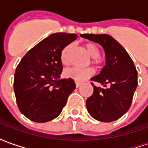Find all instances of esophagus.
Masks as SVG:
<instances>
[{"mask_svg":"<svg viewBox=\"0 0 148 148\" xmlns=\"http://www.w3.org/2000/svg\"><path fill=\"white\" fill-rule=\"evenodd\" d=\"M75 84H76V87H77V88H78V87L80 86L81 85H82V83H81V82H75Z\"/></svg>","mask_w":148,"mask_h":148,"instance_id":"1","label":"esophagus"}]
</instances>
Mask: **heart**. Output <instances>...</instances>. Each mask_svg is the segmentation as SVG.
Instances as JSON below:
<instances>
[{
    "label": "heart",
    "instance_id": "obj_1",
    "mask_svg": "<svg viewBox=\"0 0 148 148\" xmlns=\"http://www.w3.org/2000/svg\"><path fill=\"white\" fill-rule=\"evenodd\" d=\"M73 44H68L62 50L60 53V62L63 66H68L70 63V53L72 49ZM85 48L93 58L92 62L94 64H100L101 62V58H99L100 50L98 47L93 42H87L85 44ZM94 71L93 68H87V69H78V68H71L64 71L63 75L66 78H71L76 82H82L93 76Z\"/></svg>",
    "mask_w": 148,
    "mask_h": 148
}]
</instances>
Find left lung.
<instances>
[{
	"label": "left lung",
	"instance_id": "1",
	"mask_svg": "<svg viewBox=\"0 0 148 148\" xmlns=\"http://www.w3.org/2000/svg\"><path fill=\"white\" fill-rule=\"evenodd\" d=\"M80 36L99 43L106 54V66L99 74L90 79L106 88L91 83L93 93L86 100L87 110L97 121L112 122L118 120L130 108L138 85L137 71L133 61L126 50L109 35Z\"/></svg>",
	"mask_w": 148,
	"mask_h": 148
}]
</instances>
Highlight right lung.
Masks as SVG:
<instances>
[{"mask_svg":"<svg viewBox=\"0 0 148 148\" xmlns=\"http://www.w3.org/2000/svg\"><path fill=\"white\" fill-rule=\"evenodd\" d=\"M76 34L54 33L24 55L16 69L14 92L18 108L31 121L44 123L61 113L76 85L60 78V53L77 39Z\"/></svg>","mask_w":148,"mask_h":148,"instance_id":"obj_1","label":"right lung"}]
</instances>
